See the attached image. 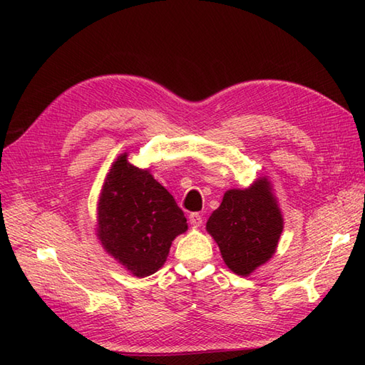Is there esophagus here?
<instances>
[{
  "mask_svg": "<svg viewBox=\"0 0 365 365\" xmlns=\"http://www.w3.org/2000/svg\"><path fill=\"white\" fill-rule=\"evenodd\" d=\"M202 216H200L199 213H191L190 215V224L192 227H200L202 226Z\"/></svg>",
  "mask_w": 365,
  "mask_h": 365,
  "instance_id": "34e87169",
  "label": "esophagus"
}]
</instances>
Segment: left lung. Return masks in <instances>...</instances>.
Listing matches in <instances>:
<instances>
[{
  "instance_id": "8db88e82",
  "label": "left lung",
  "mask_w": 365,
  "mask_h": 365,
  "mask_svg": "<svg viewBox=\"0 0 365 365\" xmlns=\"http://www.w3.org/2000/svg\"><path fill=\"white\" fill-rule=\"evenodd\" d=\"M205 229L229 269L243 277L252 274L273 257L284 229L271 182L260 177L247 188L227 190Z\"/></svg>"
}]
</instances>
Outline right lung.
Returning <instances> with one entry per match:
<instances>
[{
  "label": "right lung",
  "instance_id": "right-lung-1",
  "mask_svg": "<svg viewBox=\"0 0 365 365\" xmlns=\"http://www.w3.org/2000/svg\"><path fill=\"white\" fill-rule=\"evenodd\" d=\"M188 230L173 195L150 169L128 161L123 152L113 161L97 202V237L103 250L136 277L158 271L170 245Z\"/></svg>",
  "mask_w": 365,
  "mask_h": 365
}]
</instances>
